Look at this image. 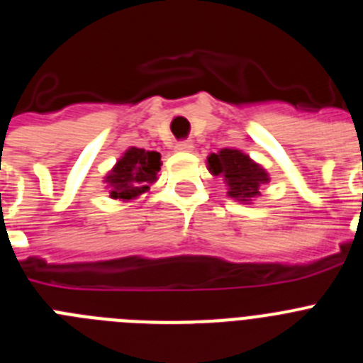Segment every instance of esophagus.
Returning a JSON list of instances; mask_svg holds the SVG:
<instances>
[{
	"label": "esophagus",
	"mask_w": 363,
	"mask_h": 363,
	"mask_svg": "<svg viewBox=\"0 0 363 363\" xmlns=\"http://www.w3.org/2000/svg\"><path fill=\"white\" fill-rule=\"evenodd\" d=\"M192 147H194V145H192V142H189V140H184V142L176 143L174 149L178 150V152H191Z\"/></svg>",
	"instance_id": "34e87169"
}]
</instances>
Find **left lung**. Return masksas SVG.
Segmentation results:
<instances>
[{
  "instance_id": "8db88e82",
  "label": "left lung",
  "mask_w": 363,
  "mask_h": 363,
  "mask_svg": "<svg viewBox=\"0 0 363 363\" xmlns=\"http://www.w3.org/2000/svg\"><path fill=\"white\" fill-rule=\"evenodd\" d=\"M207 169L213 176H220L227 184L230 198L251 203L259 194V187L269 182V174L262 165L252 162L238 149H221L207 158Z\"/></svg>"
}]
</instances>
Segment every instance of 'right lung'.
I'll use <instances>...</instances> for the list:
<instances>
[{
	"label": "right lung",
	"mask_w": 363,
	"mask_h": 363,
	"mask_svg": "<svg viewBox=\"0 0 363 363\" xmlns=\"http://www.w3.org/2000/svg\"><path fill=\"white\" fill-rule=\"evenodd\" d=\"M162 156L154 150L130 147L105 176L111 187V198L114 200H134L147 192L150 185L158 179Z\"/></svg>",
	"instance_id": "right-lung-1"
}]
</instances>
